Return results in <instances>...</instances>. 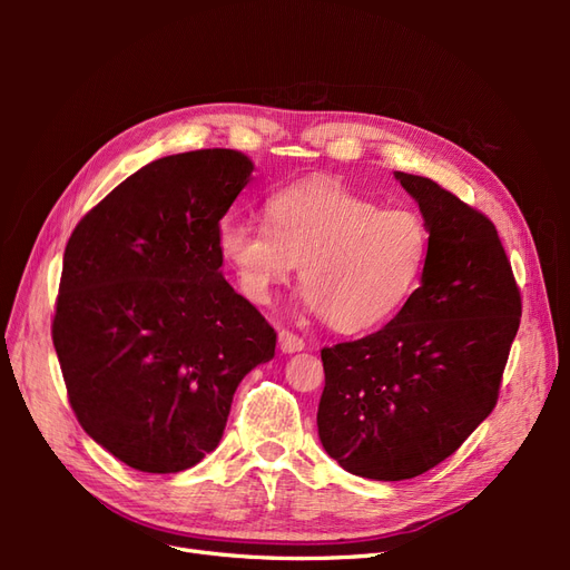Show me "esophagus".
Instances as JSON below:
<instances>
[{
    "label": "esophagus",
    "instance_id": "1",
    "mask_svg": "<svg viewBox=\"0 0 570 570\" xmlns=\"http://www.w3.org/2000/svg\"><path fill=\"white\" fill-rule=\"evenodd\" d=\"M278 342H281V350L285 354H295V352L304 350V337H299L297 333H292V331H281Z\"/></svg>",
    "mask_w": 570,
    "mask_h": 570
}]
</instances>
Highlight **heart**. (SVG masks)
Listing matches in <instances>:
<instances>
[{
    "label": "heart",
    "instance_id": "b5f03b06",
    "mask_svg": "<svg viewBox=\"0 0 570 570\" xmlns=\"http://www.w3.org/2000/svg\"><path fill=\"white\" fill-rule=\"evenodd\" d=\"M268 226L226 218L220 254L254 302L299 268L306 304L337 333L387 323L416 289L428 258L425 220L331 178L287 185L266 202Z\"/></svg>",
    "mask_w": 570,
    "mask_h": 570
}]
</instances>
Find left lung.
Instances as JSON below:
<instances>
[{
    "label": "left lung",
    "instance_id": "1",
    "mask_svg": "<svg viewBox=\"0 0 570 570\" xmlns=\"http://www.w3.org/2000/svg\"><path fill=\"white\" fill-rule=\"evenodd\" d=\"M394 178L430 233L421 287L377 333L321 350L318 438L371 480L435 469L490 416L523 308L494 223L435 180Z\"/></svg>",
    "mask_w": 570,
    "mask_h": 570
}]
</instances>
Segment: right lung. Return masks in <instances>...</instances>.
Wrapping results in <instances>:
<instances>
[{
  "label": "right lung",
  "mask_w": 570,
  "mask_h": 570,
  "mask_svg": "<svg viewBox=\"0 0 570 570\" xmlns=\"http://www.w3.org/2000/svg\"><path fill=\"white\" fill-rule=\"evenodd\" d=\"M252 170L235 149L157 159L68 237L51 321L68 402L135 471L214 452L239 381L275 354L273 325L220 275V218Z\"/></svg>",
  "instance_id": "1"
}]
</instances>
